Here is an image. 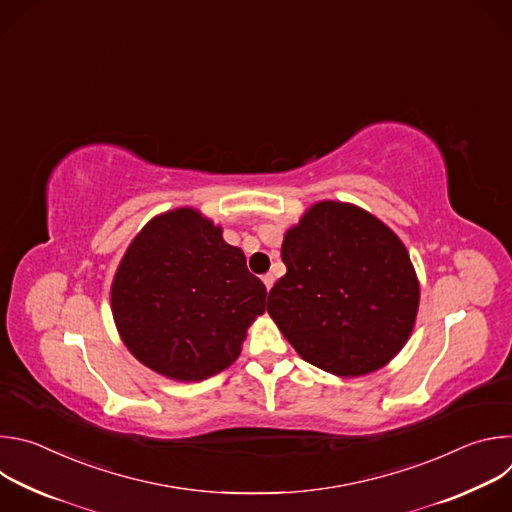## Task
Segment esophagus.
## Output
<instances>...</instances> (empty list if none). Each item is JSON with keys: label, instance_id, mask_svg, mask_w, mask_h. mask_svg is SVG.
<instances>
[{"label": "esophagus", "instance_id": "34e87169", "mask_svg": "<svg viewBox=\"0 0 512 512\" xmlns=\"http://www.w3.org/2000/svg\"><path fill=\"white\" fill-rule=\"evenodd\" d=\"M263 283H265V287H267V291H269L271 285H273V275H271V273H265V275H263Z\"/></svg>", "mask_w": 512, "mask_h": 512}]
</instances>
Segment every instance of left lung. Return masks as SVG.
<instances>
[{
    "instance_id": "left-lung-1",
    "label": "left lung",
    "mask_w": 512,
    "mask_h": 512,
    "mask_svg": "<svg viewBox=\"0 0 512 512\" xmlns=\"http://www.w3.org/2000/svg\"><path fill=\"white\" fill-rule=\"evenodd\" d=\"M287 273L267 312L314 367L338 377L369 375L407 342L419 281L401 239L371 212L324 200L306 210L281 245Z\"/></svg>"
}]
</instances>
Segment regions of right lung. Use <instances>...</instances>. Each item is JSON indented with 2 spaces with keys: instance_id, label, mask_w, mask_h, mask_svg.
<instances>
[{
  "instance_id": "1",
  "label": "right lung",
  "mask_w": 512,
  "mask_h": 512,
  "mask_svg": "<svg viewBox=\"0 0 512 512\" xmlns=\"http://www.w3.org/2000/svg\"><path fill=\"white\" fill-rule=\"evenodd\" d=\"M265 298L245 253L194 208L152 218L111 285L121 340L145 367L174 381H204L231 367Z\"/></svg>"
}]
</instances>
